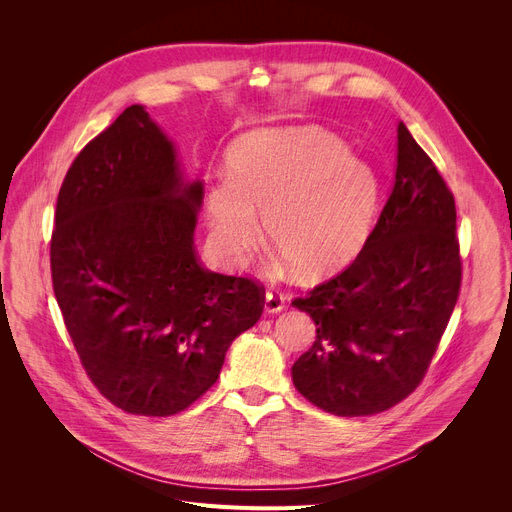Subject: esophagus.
I'll list each match as a JSON object with an SVG mask.
<instances>
[{
	"mask_svg": "<svg viewBox=\"0 0 512 512\" xmlns=\"http://www.w3.org/2000/svg\"><path fill=\"white\" fill-rule=\"evenodd\" d=\"M263 309H265V313H270V315L280 313L284 309V294L278 292V290H267Z\"/></svg>",
	"mask_w": 512,
	"mask_h": 512,
	"instance_id": "34e87169",
	"label": "esophagus"
}]
</instances>
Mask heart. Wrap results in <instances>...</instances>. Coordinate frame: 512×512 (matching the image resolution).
Wrapping results in <instances>:
<instances>
[{
    "instance_id": "1",
    "label": "heart",
    "mask_w": 512,
    "mask_h": 512,
    "mask_svg": "<svg viewBox=\"0 0 512 512\" xmlns=\"http://www.w3.org/2000/svg\"><path fill=\"white\" fill-rule=\"evenodd\" d=\"M228 180L205 199L213 249L224 265H242L261 238L317 280L351 259L371 230L378 180L334 134L311 126L261 128L228 151Z\"/></svg>"
}]
</instances>
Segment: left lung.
Masks as SVG:
<instances>
[{
	"mask_svg": "<svg viewBox=\"0 0 512 512\" xmlns=\"http://www.w3.org/2000/svg\"><path fill=\"white\" fill-rule=\"evenodd\" d=\"M396 145L392 193L365 247L292 301L317 326L294 388L338 417L388 411L421 384L461 290L454 197L402 122Z\"/></svg>",
	"mask_w": 512,
	"mask_h": 512,
	"instance_id": "8db88e82",
	"label": "left lung"
}]
</instances>
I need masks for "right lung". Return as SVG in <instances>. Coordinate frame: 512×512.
Instances as JSON below:
<instances>
[{
  "label": "right lung",
  "mask_w": 512,
  "mask_h": 512,
  "mask_svg": "<svg viewBox=\"0 0 512 512\" xmlns=\"http://www.w3.org/2000/svg\"><path fill=\"white\" fill-rule=\"evenodd\" d=\"M201 201L143 105L80 151L60 188L53 292L91 382L126 413L193 405L263 313V286L199 263Z\"/></svg>",
  "instance_id": "add662e5"
}]
</instances>
